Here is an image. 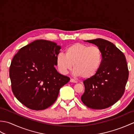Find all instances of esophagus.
Wrapping results in <instances>:
<instances>
[{
	"instance_id": "1",
	"label": "esophagus",
	"mask_w": 134,
	"mask_h": 134,
	"mask_svg": "<svg viewBox=\"0 0 134 134\" xmlns=\"http://www.w3.org/2000/svg\"><path fill=\"white\" fill-rule=\"evenodd\" d=\"M70 82H72V83H77V81H76L75 79H72V78H71L70 79Z\"/></svg>"
}]
</instances>
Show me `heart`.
Instances as JSON below:
<instances>
[{"instance_id":"obj_1","label":"heart","mask_w":134,"mask_h":134,"mask_svg":"<svg viewBox=\"0 0 134 134\" xmlns=\"http://www.w3.org/2000/svg\"><path fill=\"white\" fill-rule=\"evenodd\" d=\"M102 62V52L97 47H89L82 43H75L68 47L65 55L59 53L56 63L59 71L66 74L73 67L74 74L83 78H90L98 72Z\"/></svg>"}]
</instances>
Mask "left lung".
<instances>
[{
  "label": "left lung",
  "mask_w": 134,
  "mask_h": 134,
  "mask_svg": "<svg viewBox=\"0 0 134 134\" xmlns=\"http://www.w3.org/2000/svg\"><path fill=\"white\" fill-rule=\"evenodd\" d=\"M85 41L95 44L101 49L102 62L96 74L83 81L85 92L81 100L92 109H105L118 101L124 93L129 75L126 57L106 40Z\"/></svg>",
  "instance_id": "obj_1"
}]
</instances>
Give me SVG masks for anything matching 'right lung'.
<instances>
[{
    "mask_svg": "<svg viewBox=\"0 0 134 134\" xmlns=\"http://www.w3.org/2000/svg\"><path fill=\"white\" fill-rule=\"evenodd\" d=\"M60 46L37 40L21 48L14 56L9 70L11 89L17 99L30 109L51 106L59 90L70 78L56 70Z\"/></svg>",
    "mask_w": 134,
    "mask_h": 134,
    "instance_id": "obj_1",
    "label": "right lung"
}]
</instances>
